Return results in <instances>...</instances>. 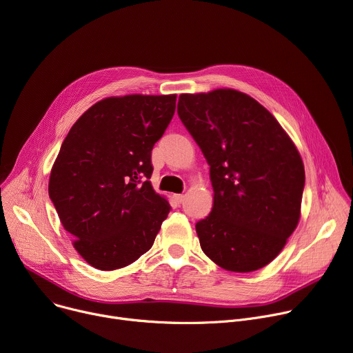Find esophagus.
<instances>
[{
	"label": "esophagus",
	"instance_id": "34e87169",
	"mask_svg": "<svg viewBox=\"0 0 353 353\" xmlns=\"http://www.w3.org/2000/svg\"><path fill=\"white\" fill-rule=\"evenodd\" d=\"M174 198H175V201H176L178 203H182V202H183V199H185V196H183V195H175Z\"/></svg>",
	"mask_w": 353,
	"mask_h": 353
}]
</instances>
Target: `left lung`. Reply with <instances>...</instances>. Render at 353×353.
<instances>
[{"mask_svg":"<svg viewBox=\"0 0 353 353\" xmlns=\"http://www.w3.org/2000/svg\"><path fill=\"white\" fill-rule=\"evenodd\" d=\"M178 116L210 167L212 212L195 226L203 253L234 273L267 265L300 221V152L267 108L233 89L181 94Z\"/></svg>","mask_w":353,"mask_h":353,"instance_id":"8db88e82","label":"left lung"}]
</instances>
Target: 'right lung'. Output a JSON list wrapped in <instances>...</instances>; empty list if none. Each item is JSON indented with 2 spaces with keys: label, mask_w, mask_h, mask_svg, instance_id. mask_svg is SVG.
Masks as SVG:
<instances>
[{
  "label": "right lung",
  "mask_w": 353,
  "mask_h": 353,
  "mask_svg": "<svg viewBox=\"0 0 353 353\" xmlns=\"http://www.w3.org/2000/svg\"><path fill=\"white\" fill-rule=\"evenodd\" d=\"M176 94H128L93 104L73 124L49 178V198L73 248L110 271L147 253L171 210L151 182V151Z\"/></svg>",
  "instance_id": "right-lung-1"
}]
</instances>
